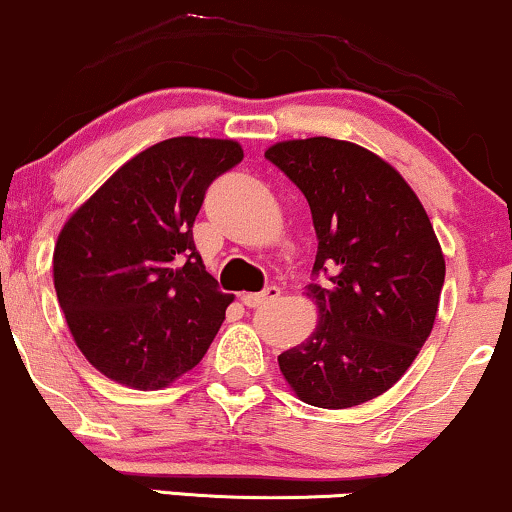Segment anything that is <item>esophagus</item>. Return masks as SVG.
I'll return each instance as SVG.
<instances>
[{"instance_id": "1", "label": "esophagus", "mask_w": 512, "mask_h": 512, "mask_svg": "<svg viewBox=\"0 0 512 512\" xmlns=\"http://www.w3.org/2000/svg\"><path fill=\"white\" fill-rule=\"evenodd\" d=\"M275 299H280V287H275V285L266 287V289H263V292H258V294H254V292H242V294H239V301H242V304L249 306V308L270 304V301H275Z\"/></svg>"}]
</instances>
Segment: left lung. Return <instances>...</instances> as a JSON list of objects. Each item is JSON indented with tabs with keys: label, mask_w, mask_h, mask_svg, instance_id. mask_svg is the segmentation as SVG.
<instances>
[{
	"label": "left lung",
	"mask_w": 512,
	"mask_h": 512,
	"mask_svg": "<svg viewBox=\"0 0 512 512\" xmlns=\"http://www.w3.org/2000/svg\"><path fill=\"white\" fill-rule=\"evenodd\" d=\"M311 206L318 237L308 285L318 308L311 337L277 356L308 406L351 408L401 380L430 337L446 261L418 194L361 144L308 137L266 149Z\"/></svg>",
	"instance_id": "left-lung-1"
}]
</instances>
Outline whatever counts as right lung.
<instances>
[{"mask_svg": "<svg viewBox=\"0 0 512 512\" xmlns=\"http://www.w3.org/2000/svg\"><path fill=\"white\" fill-rule=\"evenodd\" d=\"M242 144L170 137L123 163L61 227L54 289L82 356L123 387L154 391L197 365L235 296L206 273L192 225Z\"/></svg>", "mask_w": 512, "mask_h": 512, "instance_id": "right-lung-1", "label": "right lung"}]
</instances>
